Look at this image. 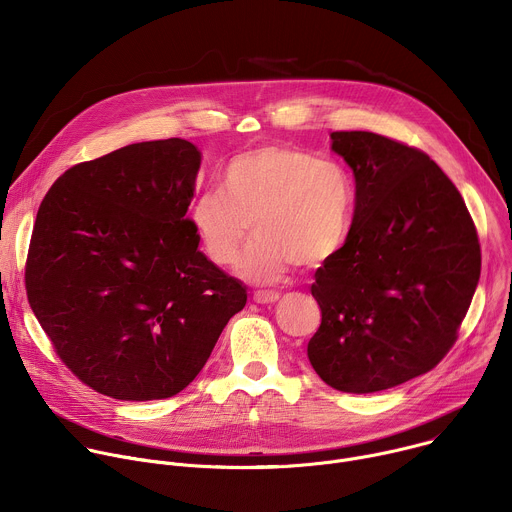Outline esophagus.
Masks as SVG:
<instances>
[{"mask_svg":"<svg viewBox=\"0 0 512 512\" xmlns=\"http://www.w3.org/2000/svg\"><path fill=\"white\" fill-rule=\"evenodd\" d=\"M253 300L257 302V304H273V302H277L279 300V294L277 291H255L253 294Z\"/></svg>","mask_w":512,"mask_h":512,"instance_id":"obj_1","label":"esophagus"}]
</instances>
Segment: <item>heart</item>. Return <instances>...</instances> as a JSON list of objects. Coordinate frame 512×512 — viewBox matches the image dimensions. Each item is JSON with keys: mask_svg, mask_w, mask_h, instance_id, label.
<instances>
[{"mask_svg": "<svg viewBox=\"0 0 512 512\" xmlns=\"http://www.w3.org/2000/svg\"><path fill=\"white\" fill-rule=\"evenodd\" d=\"M354 208V184L342 164L289 148L263 145L235 156L221 190L190 202L188 221L206 257L235 267L251 235L243 273L257 283L279 281L291 265L314 269L344 247Z\"/></svg>", "mask_w": 512, "mask_h": 512, "instance_id": "1", "label": "heart"}]
</instances>
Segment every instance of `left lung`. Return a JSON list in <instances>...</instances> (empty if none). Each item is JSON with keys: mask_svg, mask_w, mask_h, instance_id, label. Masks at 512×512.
<instances>
[{"mask_svg": "<svg viewBox=\"0 0 512 512\" xmlns=\"http://www.w3.org/2000/svg\"><path fill=\"white\" fill-rule=\"evenodd\" d=\"M356 180L344 247L316 271L322 324L308 342L320 379L377 393L450 352L480 279V243L454 182L425 152L371 133L334 131Z\"/></svg>", "mask_w": 512, "mask_h": 512, "instance_id": "obj_1", "label": "left lung"}]
</instances>
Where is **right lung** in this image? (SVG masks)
Masks as SVG:
<instances>
[{
	"label": "right lung",
	"mask_w": 512,
	"mask_h": 512,
	"mask_svg": "<svg viewBox=\"0 0 512 512\" xmlns=\"http://www.w3.org/2000/svg\"><path fill=\"white\" fill-rule=\"evenodd\" d=\"M200 152L170 137L68 168L44 196L26 294L64 367L119 401L166 399L202 371L247 289L198 251Z\"/></svg>",
	"instance_id": "1"
}]
</instances>
